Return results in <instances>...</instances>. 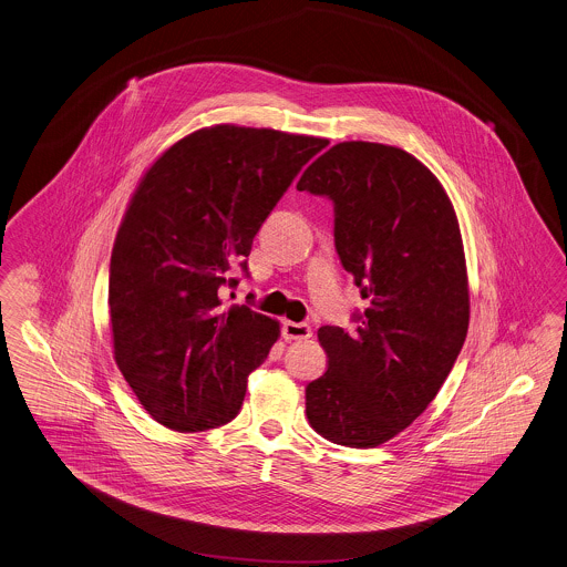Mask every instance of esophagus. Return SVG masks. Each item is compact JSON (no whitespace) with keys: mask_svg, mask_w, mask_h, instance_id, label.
Here are the masks:
<instances>
[{"mask_svg":"<svg viewBox=\"0 0 567 567\" xmlns=\"http://www.w3.org/2000/svg\"><path fill=\"white\" fill-rule=\"evenodd\" d=\"M282 337L287 341H305L312 337V328L308 323H296V321H282Z\"/></svg>","mask_w":567,"mask_h":567,"instance_id":"obj_1","label":"esophagus"}]
</instances>
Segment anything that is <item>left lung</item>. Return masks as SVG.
<instances>
[{
	"instance_id": "left-lung-1",
	"label": "left lung",
	"mask_w": 567,
	"mask_h": 567,
	"mask_svg": "<svg viewBox=\"0 0 567 567\" xmlns=\"http://www.w3.org/2000/svg\"><path fill=\"white\" fill-rule=\"evenodd\" d=\"M334 203V246L367 308L355 330L319 328L328 371L306 386L319 436L371 449L434 401L468 332L471 300L455 209L403 148L339 142L298 181Z\"/></svg>"
}]
</instances>
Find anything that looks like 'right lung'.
Listing matches in <instances>:
<instances>
[{
	"label": "right lung",
	"instance_id": "right-lung-1",
	"mask_svg": "<svg viewBox=\"0 0 567 567\" xmlns=\"http://www.w3.org/2000/svg\"><path fill=\"white\" fill-rule=\"evenodd\" d=\"M328 140L216 125L144 173L110 261L114 360L144 410L175 432L233 421L248 375L278 341L276 319L224 305L233 269L291 181Z\"/></svg>",
	"mask_w": 567,
	"mask_h": 567
}]
</instances>
